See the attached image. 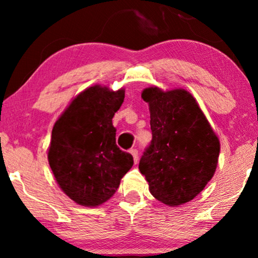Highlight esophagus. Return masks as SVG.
Segmentation results:
<instances>
[{
	"instance_id": "obj_1",
	"label": "esophagus",
	"mask_w": 258,
	"mask_h": 258,
	"mask_svg": "<svg viewBox=\"0 0 258 258\" xmlns=\"http://www.w3.org/2000/svg\"><path fill=\"white\" fill-rule=\"evenodd\" d=\"M130 154L133 155L135 163H137V161H139V151H137V149H130Z\"/></svg>"
}]
</instances>
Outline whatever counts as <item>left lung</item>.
<instances>
[{"label":"left lung","instance_id":"8db88e82","mask_svg":"<svg viewBox=\"0 0 258 258\" xmlns=\"http://www.w3.org/2000/svg\"><path fill=\"white\" fill-rule=\"evenodd\" d=\"M153 140L139 169L155 199L170 207L190 202L213 178L220 141L199 103L184 89L143 90Z\"/></svg>","mask_w":258,"mask_h":258}]
</instances>
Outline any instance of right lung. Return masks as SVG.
<instances>
[{
	"instance_id": "1",
	"label": "right lung",
	"mask_w": 258,
	"mask_h": 258,
	"mask_svg": "<svg viewBox=\"0 0 258 258\" xmlns=\"http://www.w3.org/2000/svg\"><path fill=\"white\" fill-rule=\"evenodd\" d=\"M124 100V89L87 88L55 122L48 161L59 188L77 204L96 207L116 192L133 167L129 153L116 144L112 117Z\"/></svg>"
}]
</instances>
